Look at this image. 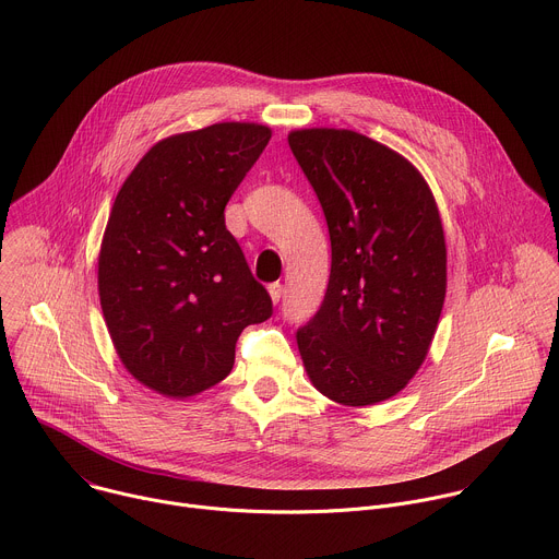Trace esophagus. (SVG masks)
<instances>
[{"label": "esophagus", "instance_id": "34e87169", "mask_svg": "<svg viewBox=\"0 0 559 559\" xmlns=\"http://www.w3.org/2000/svg\"><path fill=\"white\" fill-rule=\"evenodd\" d=\"M267 289H270V296H272L274 302H278L283 298V285L281 283H270Z\"/></svg>", "mask_w": 559, "mask_h": 559}]
</instances>
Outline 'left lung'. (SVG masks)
I'll return each instance as SVG.
<instances>
[{
    "label": "left lung",
    "mask_w": 559,
    "mask_h": 559,
    "mask_svg": "<svg viewBox=\"0 0 559 559\" xmlns=\"http://www.w3.org/2000/svg\"><path fill=\"white\" fill-rule=\"evenodd\" d=\"M289 147L321 201L332 272L296 343L313 386L347 407L376 405L420 369L447 292L433 194L405 156L352 132L311 128Z\"/></svg>",
    "instance_id": "left-lung-1"
}]
</instances>
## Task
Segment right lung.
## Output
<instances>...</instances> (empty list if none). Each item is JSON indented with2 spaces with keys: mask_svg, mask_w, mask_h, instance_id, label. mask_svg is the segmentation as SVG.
Instances as JSON below:
<instances>
[{
  "mask_svg": "<svg viewBox=\"0 0 559 559\" xmlns=\"http://www.w3.org/2000/svg\"><path fill=\"white\" fill-rule=\"evenodd\" d=\"M270 136L257 123H214L158 141L115 199L102 309L126 369L158 393L221 382L241 332L274 311L223 214Z\"/></svg>",
  "mask_w": 559,
  "mask_h": 559,
  "instance_id": "right-lung-1",
  "label": "right lung"
}]
</instances>
